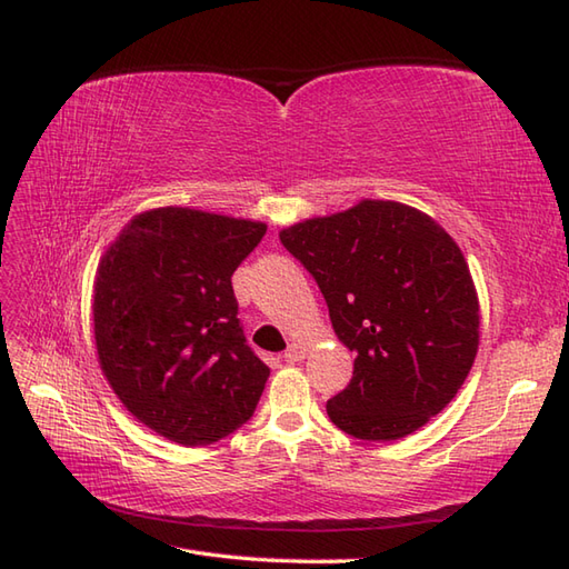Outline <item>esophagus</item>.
<instances>
[{
    "label": "esophagus",
    "mask_w": 569,
    "mask_h": 569,
    "mask_svg": "<svg viewBox=\"0 0 569 569\" xmlns=\"http://www.w3.org/2000/svg\"><path fill=\"white\" fill-rule=\"evenodd\" d=\"M306 357V347L300 342H291L288 345V349L283 352V359L288 361V365H293V361H300Z\"/></svg>",
    "instance_id": "1"
}]
</instances>
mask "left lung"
Listing matches in <instances>:
<instances>
[{
	"label": "left lung",
	"instance_id": "8db88e82",
	"mask_svg": "<svg viewBox=\"0 0 569 569\" xmlns=\"http://www.w3.org/2000/svg\"><path fill=\"white\" fill-rule=\"evenodd\" d=\"M278 237L357 355L352 381L328 401L335 426L359 440H398L438 416L479 347V300L455 239L391 200H361Z\"/></svg>",
	"mask_w": 569,
	"mask_h": 569
}]
</instances>
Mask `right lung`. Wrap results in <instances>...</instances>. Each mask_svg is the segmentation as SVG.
I'll return each instance as SVG.
<instances>
[{"label":"right lung","mask_w":569,"mask_h":569,"mask_svg":"<svg viewBox=\"0 0 569 569\" xmlns=\"http://www.w3.org/2000/svg\"><path fill=\"white\" fill-rule=\"evenodd\" d=\"M263 234V222L159 208L100 259V367L129 413L178 445H212L257 410L271 371L247 345L232 273Z\"/></svg>","instance_id":"right-lung-1"}]
</instances>
